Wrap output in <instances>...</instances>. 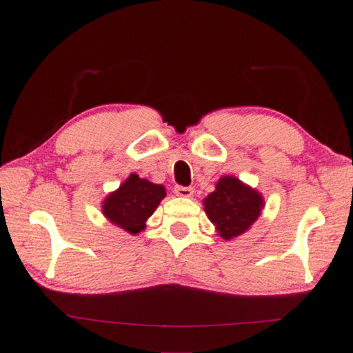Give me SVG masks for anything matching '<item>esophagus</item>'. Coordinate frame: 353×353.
Returning <instances> with one entry per match:
<instances>
[{
  "label": "esophagus",
  "mask_w": 353,
  "mask_h": 353,
  "mask_svg": "<svg viewBox=\"0 0 353 353\" xmlns=\"http://www.w3.org/2000/svg\"><path fill=\"white\" fill-rule=\"evenodd\" d=\"M174 193L177 196H181V198H191V196H193V188L181 187V185H177V187H174Z\"/></svg>",
  "instance_id": "obj_1"
}]
</instances>
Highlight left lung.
<instances>
[{"mask_svg":"<svg viewBox=\"0 0 353 353\" xmlns=\"http://www.w3.org/2000/svg\"><path fill=\"white\" fill-rule=\"evenodd\" d=\"M205 213L224 240L246 232L260 216L263 199L255 190L232 176L219 179L216 190L204 201Z\"/></svg>","mask_w":353,"mask_h":353,"instance_id":"left-lung-1","label":"left lung"}]
</instances>
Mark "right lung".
Returning <instances> with one entry per match:
<instances>
[{
  "mask_svg": "<svg viewBox=\"0 0 353 353\" xmlns=\"http://www.w3.org/2000/svg\"><path fill=\"white\" fill-rule=\"evenodd\" d=\"M165 194L162 185L130 174L128 181L104 201V216L129 234L137 235L145 229L146 219L154 213Z\"/></svg>",
  "mask_w": 353,
  "mask_h": 353,
  "instance_id": "right-lung-1",
  "label": "right lung"
}]
</instances>
